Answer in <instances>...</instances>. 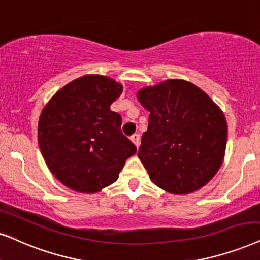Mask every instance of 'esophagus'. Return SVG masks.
Listing matches in <instances>:
<instances>
[{
	"mask_svg": "<svg viewBox=\"0 0 260 260\" xmlns=\"http://www.w3.org/2000/svg\"><path fill=\"white\" fill-rule=\"evenodd\" d=\"M130 140L133 141V142L135 143V146H136V147L140 146V135H138V134H134L133 136L130 137Z\"/></svg>",
	"mask_w": 260,
	"mask_h": 260,
	"instance_id": "obj_1",
	"label": "esophagus"
}]
</instances>
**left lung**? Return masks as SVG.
Here are the masks:
<instances>
[{"label":"left lung","instance_id":"obj_1","mask_svg":"<svg viewBox=\"0 0 260 260\" xmlns=\"http://www.w3.org/2000/svg\"><path fill=\"white\" fill-rule=\"evenodd\" d=\"M149 111L138 157L151 181L186 194L204 186L223 161L227 123L203 90L183 80H167L137 94Z\"/></svg>","mask_w":260,"mask_h":260}]
</instances>
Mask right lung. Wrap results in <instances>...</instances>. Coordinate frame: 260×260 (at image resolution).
Segmentation results:
<instances>
[{
	"label": "right lung",
	"mask_w": 260,
	"mask_h": 260,
	"mask_svg": "<svg viewBox=\"0 0 260 260\" xmlns=\"http://www.w3.org/2000/svg\"><path fill=\"white\" fill-rule=\"evenodd\" d=\"M123 87L87 75L59 89L44 107L38 142L50 171L66 186L93 193L118 179L137 148L122 133V117L110 106Z\"/></svg>",
	"instance_id": "1"
}]
</instances>
